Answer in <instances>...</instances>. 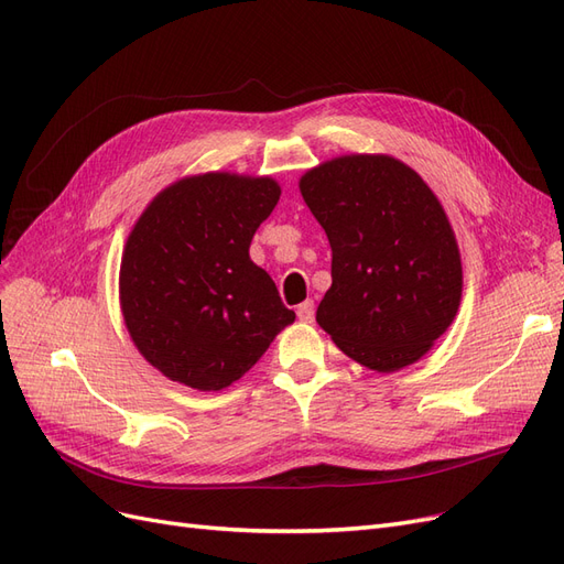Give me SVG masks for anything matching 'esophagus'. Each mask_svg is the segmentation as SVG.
I'll return each mask as SVG.
<instances>
[{"label": "esophagus", "instance_id": "esophagus-1", "mask_svg": "<svg viewBox=\"0 0 564 564\" xmlns=\"http://www.w3.org/2000/svg\"><path fill=\"white\" fill-rule=\"evenodd\" d=\"M296 315H299V319H301L303 324H311V322L315 319V305H313V301L301 303L299 308H296Z\"/></svg>", "mask_w": 564, "mask_h": 564}]
</instances>
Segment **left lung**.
<instances>
[{
	"label": "left lung",
	"instance_id": "1",
	"mask_svg": "<svg viewBox=\"0 0 564 564\" xmlns=\"http://www.w3.org/2000/svg\"><path fill=\"white\" fill-rule=\"evenodd\" d=\"M299 187L332 247L319 327L367 369L419 362L464 292L456 235L429 183L390 155H340L308 169Z\"/></svg>",
	"mask_w": 564,
	"mask_h": 564
}]
</instances>
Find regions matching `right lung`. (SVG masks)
I'll list each match as a JSON object with an SVG mask.
<instances>
[{
  "label": "right lung",
  "instance_id": "right-lung-1",
  "mask_svg": "<svg viewBox=\"0 0 564 564\" xmlns=\"http://www.w3.org/2000/svg\"><path fill=\"white\" fill-rule=\"evenodd\" d=\"M282 191L270 176H185L135 220L119 265L133 346L169 381L224 390L261 360L296 313L249 259Z\"/></svg>",
  "mask_w": 564,
  "mask_h": 564
}]
</instances>
